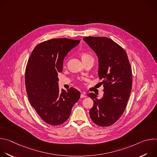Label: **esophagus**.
Instances as JSON below:
<instances>
[{
    "instance_id": "1",
    "label": "esophagus",
    "mask_w": 157,
    "mask_h": 157,
    "mask_svg": "<svg viewBox=\"0 0 157 157\" xmlns=\"http://www.w3.org/2000/svg\"><path fill=\"white\" fill-rule=\"evenodd\" d=\"M86 93H81V98H86Z\"/></svg>"
}]
</instances>
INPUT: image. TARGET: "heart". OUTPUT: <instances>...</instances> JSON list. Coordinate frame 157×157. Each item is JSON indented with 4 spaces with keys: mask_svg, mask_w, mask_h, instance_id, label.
Wrapping results in <instances>:
<instances>
[{
    "mask_svg": "<svg viewBox=\"0 0 157 157\" xmlns=\"http://www.w3.org/2000/svg\"><path fill=\"white\" fill-rule=\"evenodd\" d=\"M81 59L82 63L87 62V61H93L94 62V58L92 55L89 54L88 53H82L81 55Z\"/></svg>",
    "mask_w": 157,
    "mask_h": 157,
    "instance_id": "b5f03b06",
    "label": "heart"
}]
</instances>
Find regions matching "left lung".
Returning a JSON list of instances; mask_svg holds the SVG:
<instances>
[{"label": "left lung", "mask_w": 157, "mask_h": 157, "mask_svg": "<svg viewBox=\"0 0 157 157\" xmlns=\"http://www.w3.org/2000/svg\"><path fill=\"white\" fill-rule=\"evenodd\" d=\"M83 40L98 58V76L102 80L104 94H87L94 101L89 111L91 120L101 127L114 124L125 109L132 89V70L125 50L107 37L87 36Z\"/></svg>", "instance_id": "8db88e82"}]
</instances>
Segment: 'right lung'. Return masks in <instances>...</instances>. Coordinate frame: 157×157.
<instances>
[{
    "instance_id": "obj_1",
    "label": "right lung",
    "mask_w": 157,
    "mask_h": 157,
    "mask_svg": "<svg viewBox=\"0 0 157 157\" xmlns=\"http://www.w3.org/2000/svg\"><path fill=\"white\" fill-rule=\"evenodd\" d=\"M79 42L65 38L43 41L35 47L28 61L25 81L29 99L41 119L52 125L67 121L80 98L74 87L59 91L58 77L64 57Z\"/></svg>"
}]
</instances>
